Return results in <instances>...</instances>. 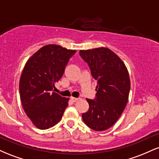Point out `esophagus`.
Here are the masks:
<instances>
[{"label":"esophagus","instance_id":"esophagus-1","mask_svg":"<svg viewBox=\"0 0 159 159\" xmlns=\"http://www.w3.org/2000/svg\"><path fill=\"white\" fill-rule=\"evenodd\" d=\"M71 101L72 102H76V101H78V98H75V97H71Z\"/></svg>","mask_w":159,"mask_h":159}]
</instances>
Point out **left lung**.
Here are the masks:
<instances>
[{
  "label": "left lung",
  "instance_id": "1",
  "mask_svg": "<svg viewBox=\"0 0 159 159\" xmlns=\"http://www.w3.org/2000/svg\"><path fill=\"white\" fill-rule=\"evenodd\" d=\"M79 54L97 82L96 98H87L90 107L82 119L90 129L105 131L117 121L126 106L131 87L129 72L122 60L107 48L81 50Z\"/></svg>",
  "mask_w": 159,
  "mask_h": 159
}]
</instances>
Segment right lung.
<instances>
[{
  "label": "right lung",
  "instance_id": "right-lung-1",
  "mask_svg": "<svg viewBox=\"0 0 159 159\" xmlns=\"http://www.w3.org/2000/svg\"><path fill=\"white\" fill-rule=\"evenodd\" d=\"M75 50L57 45L42 47L27 61L19 82L21 104L36 128L47 129L61 120L69 98L54 92Z\"/></svg>",
  "mask_w": 159,
  "mask_h": 159
}]
</instances>
